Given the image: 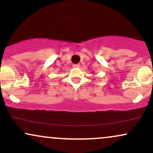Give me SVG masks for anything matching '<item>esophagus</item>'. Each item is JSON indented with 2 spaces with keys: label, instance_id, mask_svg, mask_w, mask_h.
Instances as JSON below:
<instances>
[{
  "label": "esophagus",
  "instance_id": "34e87169",
  "mask_svg": "<svg viewBox=\"0 0 153 153\" xmlns=\"http://www.w3.org/2000/svg\"><path fill=\"white\" fill-rule=\"evenodd\" d=\"M73 66L74 67V68H80V64H74Z\"/></svg>",
  "mask_w": 153,
  "mask_h": 153
}]
</instances>
